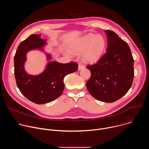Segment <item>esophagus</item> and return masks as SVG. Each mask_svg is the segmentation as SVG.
Instances as JSON below:
<instances>
[{"instance_id": "1", "label": "esophagus", "mask_w": 149, "mask_h": 149, "mask_svg": "<svg viewBox=\"0 0 149 149\" xmlns=\"http://www.w3.org/2000/svg\"><path fill=\"white\" fill-rule=\"evenodd\" d=\"M84 67H84V65L81 64V63H79V64L78 65V70H81L84 68Z\"/></svg>"}]
</instances>
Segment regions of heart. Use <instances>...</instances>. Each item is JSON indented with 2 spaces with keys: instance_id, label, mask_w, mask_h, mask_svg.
<instances>
[{
  "instance_id": "heart-1",
  "label": "heart",
  "mask_w": 149,
  "mask_h": 149,
  "mask_svg": "<svg viewBox=\"0 0 149 149\" xmlns=\"http://www.w3.org/2000/svg\"><path fill=\"white\" fill-rule=\"evenodd\" d=\"M105 48L104 39L100 35L88 33L73 42L69 46L70 53L81 54L82 60L87 63H94L102 56Z\"/></svg>"
}]
</instances>
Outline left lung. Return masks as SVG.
<instances>
[{"mask_svg":"<svg viewBox=\"0 0 149 149\" xmlns=\"http://www.w3.org/2000/svg\"><path fill=\"white\" fill-rule=\"evenodd\" d=\"M107 52L94 65L86 67L91 77L86 83L90 94L98 100L113 102L124 96L132 87L134 78V59L127 43L110 30Z\"/></svg>","mask_w":149,"mask_h":149,"instance_id":"1","label":"left lung"}]
</instances>
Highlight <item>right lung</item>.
<instances>
[{"label": "right lung", "instance_id": "right-lung-1", "mask_svg": "<svg viewBox=\"0 0 149 149\" xmlns=\"http://www.w3.org/2000/svg\"><path fill=\"white\" fill-rule=\"evenodd\" d=\"M46 44V40L40 38V35L32 34L19 44L14 56V74L17 86L26 98L38 104L49 102L59 97L64 90L63 78L78 70L76 62L61 63L52 61L48 63L40 74H28L24 69L26 53L33 49L43 50ZM51 58V56L47 54L48 60Z\"/></svg>", "mask_w": 149, "mask_h": 149}]
</instances>
